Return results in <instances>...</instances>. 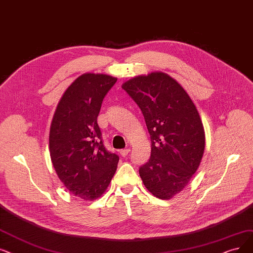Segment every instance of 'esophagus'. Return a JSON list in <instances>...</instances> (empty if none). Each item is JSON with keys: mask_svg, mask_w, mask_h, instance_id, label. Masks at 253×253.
<instances>
[{"mask_svg": "<svg viewBox=\"0 0 253 253\" xmlns=\"http://www.w3.org/2000/svg\"><path fill=\"white\" fill-rule=\"evenodd\" d=\"M128 153H129V148H126V149H121V150H119V154L121 155V157H126L127 155H128Z\"/></svg>", "mask_w": 253, "mask_h": 253, "instance_id": "obj_1", "label": "esophagus"}]
</instances>
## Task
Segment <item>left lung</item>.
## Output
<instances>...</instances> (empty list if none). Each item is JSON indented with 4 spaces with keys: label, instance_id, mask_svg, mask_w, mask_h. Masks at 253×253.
Segmentation results:
<instances>
[{
    "label": "left lung",
    "instance_id": "1",
    "mask_svg": "<svg viewBox=\"0 0 253 253\" xmlns=\"http://www.w3.org/2000/svg\"><path fill=\"white\" fill-rule=\"evenodd\" d=\"M123 87L142 111L151 153L139 173L154 196L168 200L189 184L205 153L199 113L186 90L163 72L137 76Z\"/></svg>",
    "mask_w": 253,
    "mask_h": 253
}]
</instances>
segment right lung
I'll return each mask as SVG.
<instances>
[{"label":"right lung","mask_w":253,"mask_h":253,"mask_svg":"<svg viewBox=\"0 0 253 253\" xmlns=\"http://www.w3.org/2000/svg\"><path fill=\"white\" fill-rule=\"evenodd\" d=\"M117 78L87 73L60 98L49 127V156L59 179L75 196H102L115 174L119 158L105 148L97 116Z\"/></svg>","instance_id":"add662e5"}]
</instances>
